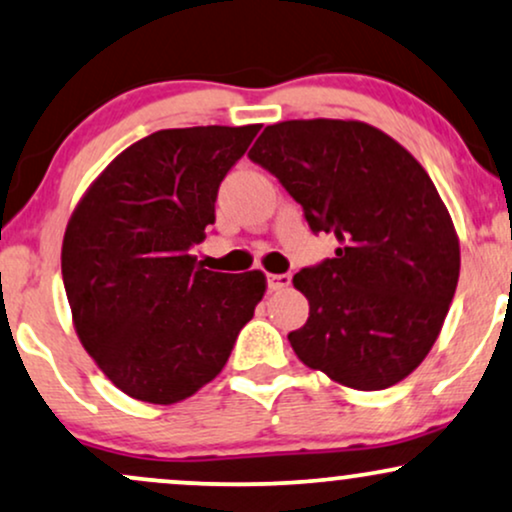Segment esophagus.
Here are the masks:
<instances>
[{
  "label": "esophagus",
  "mask_w": 512,
  "mask_h": 512,
  "mask_svg": "<svg viewBox=\"0 0 512 512\" xmlns=\"http://www.w3.org/2000/svg\"><path fill=\"white\" fill-rule=\"evenodd\" d=\"M267 283L269 291H283V288L291 286V274H269Z\"/></svg>",
  "instance_id": "1"
}]
</instances>
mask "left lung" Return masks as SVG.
I'll list each match as a JSON object with an SVG mask.
<instances>
[{
  "instance_id": "left-lung-1",
  "label": "left lung",
  "mask_w": 512,
  "mask_h": 512,
  "mask_svg": "<svg viewBox=\"0 0 512 512\" xmlns=\"http://www.w3.org/2000/svg\"><path fill=\"white\" fill-rule=\"evenodd\" d=\"M334 233L336 255L293 276L310 303L288 334L298 360L336 384L381 391L422 365L460 276V240L424 166L365 121L293 119L248 152Z\"/></svg>"
}]
</instances>
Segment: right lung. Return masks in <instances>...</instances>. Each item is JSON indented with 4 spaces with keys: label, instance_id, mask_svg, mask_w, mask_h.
Returning a JSON list of instances; mask_svg holds the SVG:
<instances>
[{
    "label": "right lung",
    "instance_id": "obj_1",
    "mask_svg": "<svg viewBox=\"0 0 512 512\" xmlns=\"http://www.w3.org/2000/svg\"><path fill=\"white\" fill-rule=\"evenodd\" d=\"M260 123L166 128L107 164L66 224L61 274L76 334L116 389L186 400L224 369L267 291L260 269L221 274L190 248L214 224L219 183Z\"/></svg>",
    "mask_w": 512,
    "mask_h": 512
}]
</instances>
